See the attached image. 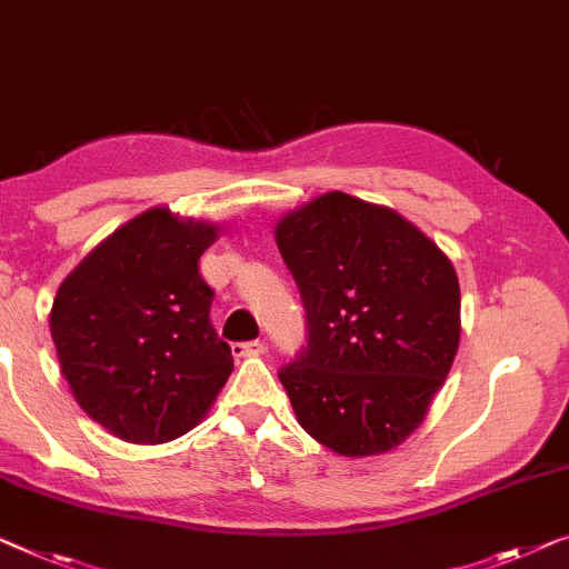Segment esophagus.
Masks as SVG:
<instances>
[{"label": "esophagus", "instance_id": "1", "mask_svg": "<svg viewBox=\"0 0 569 569\" xmlns=\"http://www.w3.org/2000/svg\"><path fill=\"white\" fill-rule=\"evenodd\" d=\"M230 351H233V357H259V353L267 351V343L264 341H236L230 343Z\"/></svg>", "mask_w": 569, "mask_h": 569}]
</instances>
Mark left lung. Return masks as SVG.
<instances>
[{"mask_svg":"<svg viewBox=\"0 0 569 569\" xmlns=\"http://www.w3.org/2000/svg\"><path fill=\"white\" fill-rule=\"evenodd\" d=\"M305 346L279 369L300 426L343 457L382 455L421 426L459 346V282L395 210L328 192L277 226Z\"/></svg>","mask_w":569,"mask_h":569,"instance_id":"obj_1","label":"left lung"}]
</instances>
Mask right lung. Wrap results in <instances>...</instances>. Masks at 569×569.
Wrapping results in <instances>:
<instances>
[{
	"label": "right lung",
	"instance_id": "1",
	"mask_svg": "<svg viewBox=\"0 0 569 569\" xmlns=\"http://www.w3.org/2000/svg\"><path fill=\"white\" fill-rule=\"evenodd\" d=\"M216 228L167 208L122 226L63 279L51 310L61 372L89 418L122 441L163 443L200 423L228 375L197 261Z\"/></svg>",
	"mask_w": 569,
	"mask_h": 569
}]
</instances>
